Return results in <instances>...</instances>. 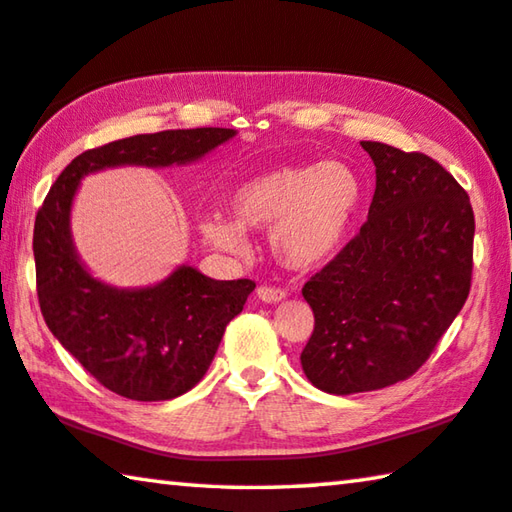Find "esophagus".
Returning a JSON list of instances; mask_svg holds the SVG:
<instances>
[{
	"mask_svg": "<svg viewBox=\"0 0 512 512\" xmlns=\"http://www.w3.org/2000/svg\"><path fill=\"white\" fill-rule=\"evenodd\" d=\"M257 298L262 302H280L287 298V291L284 289H277V287H257Z\"/></svg>",
	"mask_w": 512,
	"mask_h": 512,
	"instance_id": "obj_1",
	"label": "esophagus"
}]
</instances>
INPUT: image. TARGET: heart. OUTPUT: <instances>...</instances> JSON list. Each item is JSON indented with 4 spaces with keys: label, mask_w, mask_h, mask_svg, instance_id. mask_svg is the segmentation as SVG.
Segmentation results:
<instances>
[{
    "label": "heart",
    "mask_w": 512,
    "mask_h": 512,
    "mask_svg": "<svg viewBox=\"0 0 512 512\" xmlns=\"http://www.w3.org/2000/svg\"><path fill=\"white\" fill-rule=\"evenodd\" d=\"M363 185L345 162L282 164L244 180L228 198L235 221L210 214L203 237L225 253H244V230H268L277 262L293 271H311L343 246L359 212Z\"/></svg>",
    "instance_id": "b5f03b06"
}]
</instances>
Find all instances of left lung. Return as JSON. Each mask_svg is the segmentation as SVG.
Masks as SVG:
<instances>
[{
	"label": "left lung",
	"mask_w": 512,
	"mask_h": 512,
	"mask_svg": "<svg viewBox=\"0 0 512 512\" xmlns=\"http://www.w3.org/2000/svg\"><path fill=\"white\" fill-rule=\"evenodd\" d=\"M361 146L377 173L368 221L302 287L314 332L300 363L332 395L379 391L418 372L472 284L474 212L465 189L429 155Z\"/></svg>",
	"instance_id": "obj_1"
}]
</instances>
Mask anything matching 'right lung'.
Here are the masks:
<instances>
[{
	"instance_id": "right-lung-1",
	"label": "right lung",
	"mask_w": 512,
	"mask_h": 512,
	"mask_svg": "<svg viewBox=\"0 0 512 512\" xmlns=\"http://www.w3.org/2000/svg\"><path fill=\"white\" fill-rule=\"evenodd\" d=\"M235 135L232 128H187L90 149L67 164L36 214L33 257L42 318L60 345L112 393L162 402L192 391L255 282L212 280L192 266H178L146 289L99 282L81 264L69 232L81 178L121 164H187Z\"/></svg>"
}]
</instances>
